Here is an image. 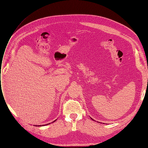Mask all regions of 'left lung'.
I'll return each instance as SVG.
<instances>
[{
    "instance_id": "left-lung-1",
    "label": "left lung",
    "mask_w": 148,
    "mask_h": 148,
    "mask_svg": "<svg viewBox=\"0 0 148 148\" xmlns=\"http://www.w3.org/2000/svg\"><path fill=\"white\" fill-rule=\"evenodd\" d=\"M91 119H92V118H91ZM92 120H93V119H92Z\"/></svg>"
}]
</instances>
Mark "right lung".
Wrapping results in <instances>:
<instances>
[{"instance_id": "right-lung-1", "label": "right lung", "mask_w": 148, "mask_h": 148, "mask_svg": "<svg viewBox=\"0 0 148 148\" xmlns=\"http://www.w3.org/2000/svg\"><path fill=\"white\" fill-rule=\"evenodd\" d=\"M56 120L53 121V122H55ZM53 122H52V123H53ZM49 124H50V123H47V124H46V125H34V126H36V127H41V126H44V125H49Z\"/></svg>"}]
</instances>
